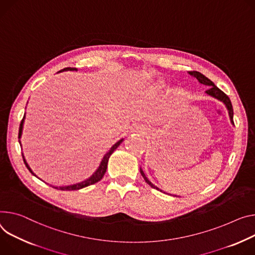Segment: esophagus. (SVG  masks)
Here are the masks:
<instances>
[{
  "label": "esophagus",
  "instance_id": "obj_1",
  "mask_svg": "<svg viewBox=\"0 0 255 255\" xmlns=\"http://www.w3.org/2000/svg\"><path fill=\"white\" fill-rule=\"evenodd\" d=\"M133 130H134L135 132H138V133H143L145 129H144V127H143V126H141V125H138V126H134Z\"/></svg>",
  "mask_w": 255,
  "mask_h": 255
}]
</instances>
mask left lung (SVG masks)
I'll use <instances>...</instances> for the list:
<instances>
[{"instance_id":"obj_1","label":"left lung","mask_w":255,"mask_h":255,"mask_svg":"<svg viewBox=\"0 0 255 255\" xmlns=\"http://www.w3.org/2000/svg\"><path fill=\"white\" fill-rule=\"evenodd\" d=\"M189 74H190L191 76L195 77V78L198 80V82H199V83H201V84H203V85H206V86H210V87H208V89L205 91V94H206L207 96L213 97V98H215V99L219 100L220 102L224 103V105H225V106H226V108L228 109L231 123H232V124L234 125V121H233L234 112H233L232 103H231V101H230L229 97L225 94V92H223L219 87H217V86L214 84V82H213V81H211L210 79H208L207 77H205V76H204L203 74H201L200 72H197V71H191V72H189ZM140 174H141V176L144 178L145 182L149 185V186H151L152 188H154V189H156V190L161 191V190H160V189H158L156 186H154V185H153V184H152V183L147 179V177L145 176V174H144V172L142 171V169H141V168H140Z\"/></svg>"}]
</instances>
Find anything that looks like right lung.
<instances>
[{"label": "right lung", "mask_w": 255, "mask_h": 255, "mask_svg": "<svg viewBox=\"0 0 255 255\" xmlns=\"http://www.w3.org/2000/svg\"><path fill=\"white\" fill-rule=\"evenodd\" d=\"M63 71H77V69H76V68H70V67H69V68H64L63 70H61V71H59V72H63ZM24 119H25V114H24V117H23V119H22V121H21V123H20V127H19V135H18L19 139H20L21 135H22V130H23V124H24ZM123 140H124V139L122 138V139H120L118 142H116V143L110 148V150L104 155V157H103V159H102V161H101V164H100V167L97 169V171H96L94 174H92L88 179H86V180H84V181H82V182H80V183H76V184H72V185H68V186H59V187H57V186H52V185H51V186L54 187V188H56V189H59V190H79V189H82V188H84V187L89 186V185H92V184H95V183L101 181V180L103 179V177H104L106 171H107L108 161H109V158H110L111 154L114 152V150H115L116 148H117V147L122 143ZM19 143H20V146H21V141H20V140H19ZM22 157H23V160H24V164H25L26 168L29 170V172H30L33 176L36 177V175L32 172V170L30 169V167H29L28 164L26 163V159H25L24 155H23V153H22ZM37 178H38V177H37Z\"/></svg>", "instance_id": "add662e5"}]
</instances>
